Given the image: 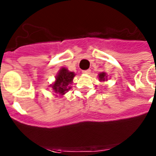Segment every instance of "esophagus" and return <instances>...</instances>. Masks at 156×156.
<instances>
[{"label": "esophagus", "mask_w": 156, "mask_h": 156, "mask_svg": "<svg viewBox=\"0 0 156 156\" xmlns=\"http://www.w3.org/2000/svg\"><path fill=\"white\" fill-rule=\"evenodd\" d=\"M83 73H86V74H89L90 73V69H86V70H83Z\"/></svg>", "instance_id": "1"}]
</instances>
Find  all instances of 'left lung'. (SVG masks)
Wrapping results in <instances>:
<instances>
[{"mask_svg": "<svg viewBox=\"0 0 156 156\" xmlns=\"http://www.w3.org/2000/svg\"><path fill=\"white\" fill-rule=\"evenodd\" d=\"M105 75H106V73H100V75H99L100 80V81H104V78H105Z\"/></svg>", "mask_w": 156, "mask_h": 156, "instance_id": "8db88e82", "label": "left lung"}]
</instances>
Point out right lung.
Listing matches in <instances>:
<instances>
[{
    "label": "right lung",
    "mask_w": 156,
    "mask_h": 156,
    "mask_svg": "<svg viewBox=\"0 0 156 156\" xmlns=\"http://www.w3.org/2000/svg\"><path fill=\"white\" fill-rule=\"evenodd\" d=\"M74 76L75 74L73 72H69L65 68L61 69L58 75L56 76V82L52 86L54 91L56 93H59L60 95H63L67 92L70 89L69 84L72 83Z\"/></svg>",
    "instance_id": "obj_1"
}]
</instances>
